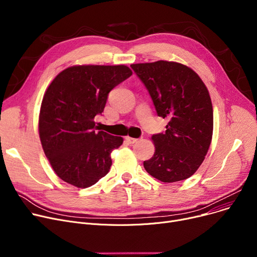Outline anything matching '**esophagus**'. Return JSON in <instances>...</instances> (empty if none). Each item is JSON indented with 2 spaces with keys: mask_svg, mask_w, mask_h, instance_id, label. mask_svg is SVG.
Returning <instances> with one entry per match:
<instances>
[{
  "mask_svg": "<svg viewBox=\"0 0 257 257\" xmlns=\"http://www.w3.org/2000/svg\"><path fill=\"white\" fill-rule=\"evenodd\" d=\"M125 140L127 141V143H128V144H135V143H137V142H138V139L132 138V137H126V138H125Z\"/></svg>",
  "mask_w": 257,
  "mask_h": 257,
  "instance_id": "1",
  "label": "esophagus"
}]
</instances>
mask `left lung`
<instances>
[{"mask_svg":"<svg viewBox=\"0 0 257 257\" xmlns=\"http://www.w3.org/2000/svg\"><path fill=\"white\" fill-rule=\"evenodd\" d=\"M144 83L160 117L168 118L166 132L152 137L154 157L145 170L163 183L192 176L205 159L213 138L214 115L209 92L199 75L178 62L132 64Z\"/></svg>","mask_w":257,"mask_h":257,"instance_id":"obj_1","label":"left lung"}]
</instances>
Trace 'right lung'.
I'll list each match as a JSON object with an SVG mask.
<instances>
[{"mask_svg": "<svg viewBox=\"0 0 257 257\" xmlns=\"http://www.w3.org/2000/svg\"><path fill=\"white\" fill-rule=\"evenodd\" d=\"M132 73L126 65H73L45 90L39 138L53 170L65 183L85 189L109 172L111 153L123 138L95 131L94 117L102 113L111 90Z\"/></svg>", "mask_w": 257, "mask_h": 257, "instance_id": "obj_1", "label": "right lung"}]
</instances>
